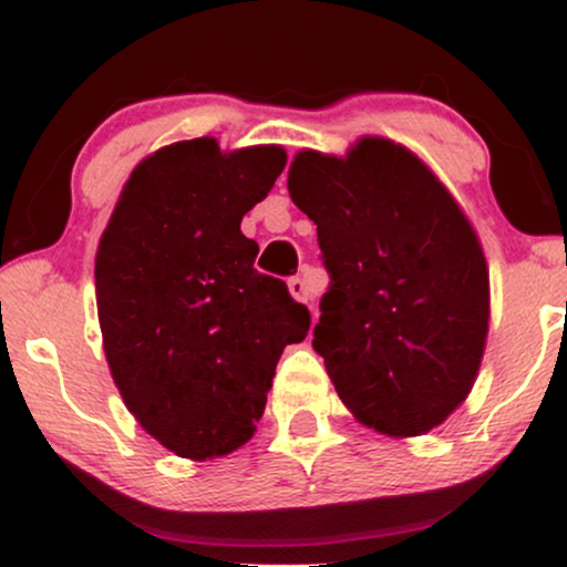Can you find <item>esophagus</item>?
Masks as SVG:
<instances>
[{
	"label": "esophagus",
	"mask_w": 567,
	"mask_h": 567,
	"mask_svg": "<svg viewBox=\"0 0 567 567\" xmlns=\"http://www.w3.org/2000/svg\"><path fill=\"white\" fill-rule=\"evenodd\" d=\"M288 290L296 301H309V288H306L303 277H290L288 279Z\"/></svg>",
	"instance_id": "34e87169"
}]
</instances>
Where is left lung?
I'll return each mask as SVG.
<instances>
[{"label": "left lung", "mask_w": 567, "mask_h": 567, "mask_svg": "<svg viewBox=\"0 0 567 567\" xmlns=\"http://www.w3.org/2000/svg\"><path fill=\"white\" fill-rule=\"evenodd\" d=\"M330 275L317 354L362 424L426 434L470 394L483 362L491 279L477 234L437 175L386 138L347 157L298 152L288 173Z\"/></svg>", "instance_id": "left-lung-1"}]
</instances>
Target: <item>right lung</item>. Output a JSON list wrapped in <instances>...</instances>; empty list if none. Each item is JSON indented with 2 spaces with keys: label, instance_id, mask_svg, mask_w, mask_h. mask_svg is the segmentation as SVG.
Here are the masks:
<instances>
[{
  "label": "right lung",
  "instance_id": "right-lung-1",
  "mask_svg": "<svg viewBox=\"0 0 567 567\" xmlns=\"http://www.w3.org/2000/svg\"><path fill=\"white\" fill-rule=\"evenodd\" d=\"M282 146L178 141L130 173L95 256L114 383L167 451L205 461L245 445L309 309L256 269L243 216L282 173Z\"/></svg>",
  "mask_w": 567,
  "mask_h": 567
}]
</instances>
